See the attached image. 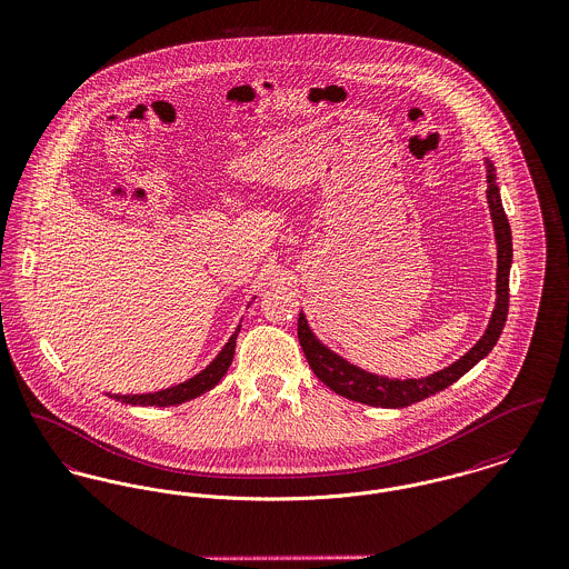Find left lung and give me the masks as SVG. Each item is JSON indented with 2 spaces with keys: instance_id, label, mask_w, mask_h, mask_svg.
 <instances>
[{
  "instance_id": "1",
  "label": "left lung",
  "mask_w": 569,
  "mask_h": 569,
  "mask_svg": "<svg viewBox=\"0 0 569 569\" xmlns=\"http://www.w3.org/2000/svg\"><path fill=\"white\" fill-rule=\"evenodd\" d=\"M485 167H487V201H489L493 229H496V242H498V277H496L498 297H496V309L491 313L489 327L481 340L477 342V347L466 352L452 366L439 370L427 379H405V381L386 379V377H377L355 368L349 361L340 359L336 352L322 347L309 331L306 316L299 313V342L306 352L307 363L327 388L363 405L400 409L446 390L457 379H461L470 368H475L482 357L496 347L509 313V270H511V258H513V242H511V227L505 214L500 190L496 183V169L491 160H485Z\"/></svg>"
}]
</instances>
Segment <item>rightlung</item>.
Listing matches in <instances>:
<instances>
[{"label": "right lung", "mask_w": 569, "mask_h": 569, "mask_svg": "<svg viewBox=\"0 0 569 569\" xmlns=\"http://www.w3.org/2000/svg\"><path fill=\"white\" fill-rule=\"evenodd\" d=\"M238 331H240V325H238L236 333L229 338V342L224 345V349L220 350L219 357L203 372H199L197 377L188 379L186 383H179L176 388H169V390H162V392L140 393V396H114V398L121 400V402H128V405H140V407H144V405L169 407V405H179L183 400L197 398V396L212 390L220 379L224 377V372L229 370V366L233 361Z\"/></svg>", "instance_id": "add662e5"}]
</instances>
